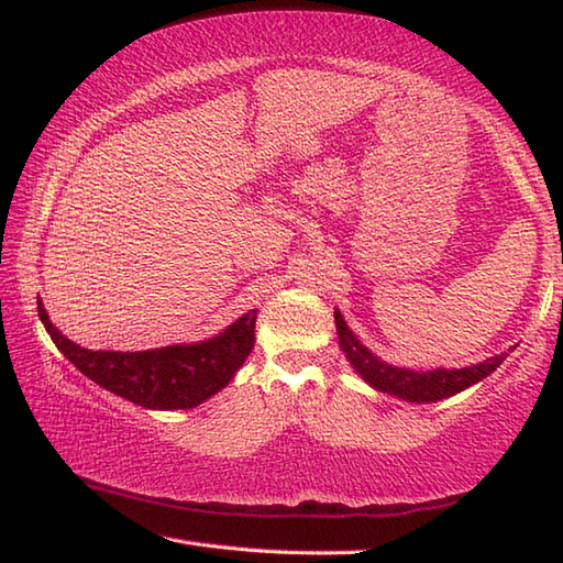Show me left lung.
<instances>
[{
  "label": "left lung",
  "instance_id": "8db88e82",
  "mask_svg": "<svg viewBox=\"0 0 563 563\" xmlns=\"http://www.w3.org/2000/svg\"><path fill=\"white\" fill-rule=\"evenodd\" d=\"M333 319H336L341 351L355 367V373L361 375L369 387L391 394V397H399L404 401L426 404V401L448 399L452 394L472 387L476 382H482L484 377L492 375L494 369L508 357V353H500V355L488 357V361L479 365H470L462 369L438 367V369H430V373H413V369L382 363L377 355L369 353L365 345L355 339V333L349 329V324H345L339 309L333 312Z\"/></svg>",
  "mask_w": 563,
  "mask_h": 563
}]
</instances>
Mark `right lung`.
Masks as SVG:
<instances>
[{"mask_svg":"<svg viewBox=\"0 0 563 563\" xmlns=\"http://www.w3.org/2000/svg\"><path fill=\"white\" fill-rule=\"evenodd\" d=\"M256 314V309H251L218 336L200 343L166 345V349L137 353L87 351L51 324L38 300V317L45 331L79 373L118 397L159 411L194 409L230 385L234 373L254 349Z\"/></svg>","mask_w":563,"mask_h":563,"instance_id":"obj_1","label":"right lung"}]
</instances>
